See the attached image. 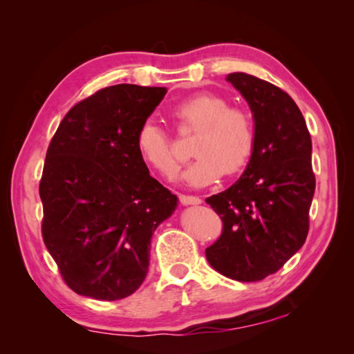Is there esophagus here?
<instances>
[{"instance_id": "esophagus-1", "label": "esophagus", "mask_w": 354, "mask_h": 354, "mask_svg": "<svg viewBox=\"0 0 354 354\" xmlns=\"http://www.w3.org/2000/svg\"><path fill=\"white\" fill-rule=\"evenodd\" d=\"M179 203L184 206L201 205V198L200 196H194V195H179Z\"/></svg>"}]
</instances>
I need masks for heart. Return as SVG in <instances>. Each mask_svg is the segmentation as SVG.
<instances>
[{
	"label": "heart",
	"mask_w": 354,
	"mask_h": 354,
	"mask_svg": "<svg viewBox=\"0 0 354 354\" xmlns=\"http://www.w3.org/2000/svg\"><path fill=\"white\" fill-rule=\"evenodd\" d=\"M171 117L179 129H196L190 154L195 156L184 181L205 187L218 181L223 173L242 170L254 149V123L250 113L215 93H196L173 107ZM136 147L149 169L160 176L175 175L179 160L169 134L153 122H145L137 131Z\"/></svg>",
	"instance_id": "heart-1"
}]
</instances>
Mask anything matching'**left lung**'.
<instances>
[{
	"label": "left lung",
	"mask_w": 354,
	"mask_h": 354,
	"mask_svg": "<svg viewBox=\"0 0 354 354\" xmlns=\"http://www.w3.org/2000/svg\"><path fill=\"white\" fill-rule=\"evenodd\" d=\"M247 100L254 120V149L243 175L206 198L223 221L207 262L226 278L253 283L277 273L303 247L315 192L313 142L289 95L247 73L226 76Z\"/></svg>",
	"instance_id": "obj_1"
}]
</instances>
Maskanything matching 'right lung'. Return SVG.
<instances>
[{
	"instance_id": "add662e5",
	"label": "right lung",
	"mask_w": 354,
	"mask_h": 354,
	"mask_svg": "<svg viewBox=\"0 0 354 354\" xmlns=\"http://www.w3.org/2000/svg\"><path fill=\"white\" fill-rule=\"evenodd\" d=\"M165 93L136 84L101 88L71 107L48 147L41 236L80 295L113 301L139 289L153 232L178 206L136 147L137 131Z\"/></svg>"
}]
</instances>
